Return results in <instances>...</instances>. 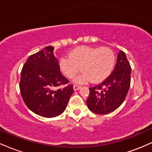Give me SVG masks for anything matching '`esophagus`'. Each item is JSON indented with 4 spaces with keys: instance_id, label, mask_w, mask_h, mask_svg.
Returning <instances> with one entry per match:
<instances>
[{
    "instance_id": "34e87169",
    "label": "esophagus",
    "mask_w": 152,
    "mask_h": 152,
    "mask_svg": "<svg viewBox=\"0 0 152 152\" xmlns=\"http://www.w3.org/2000/svg\"><path fill=\"white\" fill-rule=\"evenodd\" d=\"M81 86H78V85H74V91H77L78 89H80L81 88Z\"/></svg>"
}]
</instances>
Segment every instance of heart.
Here are the masks:
<instances>
[{
	"mask_svg": "<svg viewBox=\"0 0 152 152\" xmlns=\"http://www.w3.org/2000/svg\"><path fill=\"white\" fill-rule=\"evenodd\" d=\"M115 62V53L110 48L83 46L73 49L69 57H62L59 64L61 70L69 78L74 77L80 68L82 72L74 79L76 83L91 80L93 83H99L111 75Z\"/></svg>",
	"mask_w": 152,
	"mask_h": 152,
	"instance_id": "1",
	"label": "heart"
}]
</instances>
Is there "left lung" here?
Wrapping results in <instances>:
<instances>
[{
	"label": "left lung",
	"mask_w": 152,
	"mask_h": 152,
	"mask_svg": "<svg viewBox=\"0 0 152 152\" xmlns=\"http://www.w3.org/2000/svg\"><path fill=\"white\" fill-rule=\"evenodd\" d=\"M131 66L120 50L112 74L100 84L89 88L87 106L97 114H107L119 107L126 99L131 83Z\"/></svg>",
	"instance_id": "8db88e82"
}]
</instances>
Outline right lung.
Returning a JSON list of instances; mask_svg holds the SVG:
<instances>
[{
  "label": "right lung",
  "instance_id": "right-lung-1",
  "mask_svg": "<svg viewBox=\"0 0 152 152\" xmlns=\"http://www.w3.org/2000/svg\"><path fill=\"white\" fill-rule=\"evenodd\" d=\"M53 49V46L45 47L28 57L23 66L19 84L27 107L46 118L61 114L74 93L72 84L55 90L56 87L67 84L69 80L60 72Z\"/></svg>",
  "mask_w": 152,
  "mask_h": 152
}]
</instances>
